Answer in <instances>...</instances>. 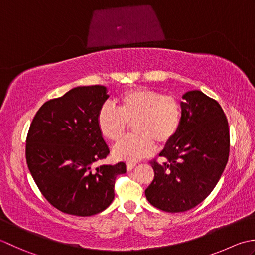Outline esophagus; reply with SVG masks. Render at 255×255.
<instances>
[{"mask_svg": "<svg viewBox=\"0 0 255 255\" xmlns=\"http://www.w3.org/2000/svg\"><path fill=\"white\" fill-rule=\"evenodd\" d=\"M135 166H136V164H135V163L128 162V163H127V169H128V170H132V169H134Z\"/></svg>", "mask_w": 255, "mask_h": 255, "instance_id": "34e87169", "label": "esophagus"}]
</instances>
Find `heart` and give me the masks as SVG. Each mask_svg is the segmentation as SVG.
I'll list each match as a JSON object with an SVG mask.
<instances>
[{"mask_svg": "<svg viewBox=\"0 0 255 255\" xmlns=\"http://www.w3.org/2000/svg\"><path fill=\"white\" fill-rule=\"evenodd\" d=\"M117 110L103 105L97 113V127L107 141L118 143L132 124L134 134L113 148L114 157L135 162L147 156L154 145L165 147L177 136L183 124V106L178 98L149 88H131L120 93Z\"/></svg>", "mask_w": 255, "mask_h": 255, "instance_id": "b5f03b06", "label": "heart"}]
</instances>
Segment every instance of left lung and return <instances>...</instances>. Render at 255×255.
<instances>
[{"label": "left lung", "instance_id": "left-lung-1", "mask_svg": "<svg viewBox=\"0 0 255 255\" xmlns=\"http://www.w3.org/2000/svg\"><path fill=\"white\" fill-rule=\"evenodd\" d=\"M183 124L177 136L150 160L154 179L145 196L166 212L190 210L204 201L219 181L230 152L229 124L215 99L201 91L186 92Z\"/></svg>", "mask_w": 255, "mask_h": 255}]
</instances>
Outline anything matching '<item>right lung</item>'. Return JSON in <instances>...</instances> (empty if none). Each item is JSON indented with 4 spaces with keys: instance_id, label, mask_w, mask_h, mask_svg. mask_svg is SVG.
<instances>
[{
    "instance_id": "add662e5",
    "label": "right lung",
    "mask_w": 255,
    "mask_h": 255,
    "mask_svg": "<svg viewBox=\"0 0 255 255\" xmlns=\"http://www.w3.org/2000/svg\"><path fill=\"white\" fill-rule=\"evenodd\" d=\"M107 99L106 87H77L45 102L30 123L28 169L41 195L64 214L88 217L105 210L117 177L127 171L123 162L95 168L110 153L97 127Z\"/></svg>"
}]
</instances>
